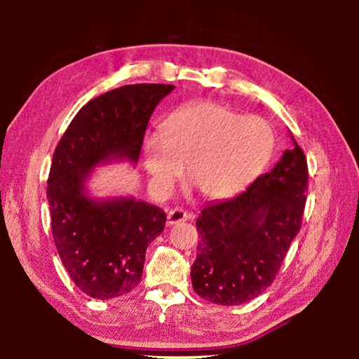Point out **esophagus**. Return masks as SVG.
Returning <instances> with one entry per match:
<instances>
[{
	"mask_svg": "<svg viewBox=\"0 0 359 359\" xmlns=\"http://www.w3.org/2000/svg\"><path fill=\"white\" fill-rule=\"evenodd\" d=\"M191 215L188 214V212H185L184 209H171L168 212V224L169 226H172V224H177L180 222H187L190 220Z\"/></svg>",
	"mask_w": 359,
	"mask_h": 359,
	"instance_id": "obj_1",
	"label": "esophagus"
}]
</instances>
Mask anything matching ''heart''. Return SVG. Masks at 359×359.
<instances>
[{
    "mask_svg": "<svg viewBox=\"0 0 359 359\" xmlns=\"http://www.w3.org/2000/svg\"><path fill=\"white\" fill-rule=\"evenodd\" d=\"M274 133L263 118L241 115L217 102H190L163 121L161 133L144 141V163L150 187L171 191L184 171L203 196H233L266 168Z\"/></svg>",
    "mask_w": 359,
    "mask_h": 359,
    "instance_id": "heart-1",
    "label": "heart"
}]
</instances>
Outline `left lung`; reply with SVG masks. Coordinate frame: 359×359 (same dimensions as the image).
I'll list each match as a JSON object with an SVG mask.
<instances>
[{
  "instance_id": "left-lung-1",
  "label": "left lung",
  "mask_w": 359,
  "mask_h": 359,
  "mask_svg": "<svg viewBox=\"0 0 359 359\" xmlns=\"http://www.w3.org/2000/svg\"><path fill=\"white\" fill-rule=\"evenodd\" d=\"M293 139L272 171L226 201L205 205L196 220L201 238L191 266L196 293L220 306H239L274 280L301 229L307 160Z\"/></svg>"
}]
</instances>
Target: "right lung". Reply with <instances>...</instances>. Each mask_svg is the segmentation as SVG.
I'll use <instances>...</instances> for the list:
<instances>
[{"instance_id":"right-lung-1","label":"right lung","mask_w":359,"mask_h":359,"mask_svg":"<svg viewBox=\"0 0 359 359\" xmlns=\"http://www.w3.org/2000/svg\"><path fill=\"white\" fill-rule=\"evenodd\" d=\"M174 85H125L88 101L65 131L47 180L52 233L71 280L95 299H111L141 282L145 250L166 214L133 196L92 198L96 166L136 165L147 123Z\"/></svg>"}]
</instances>
